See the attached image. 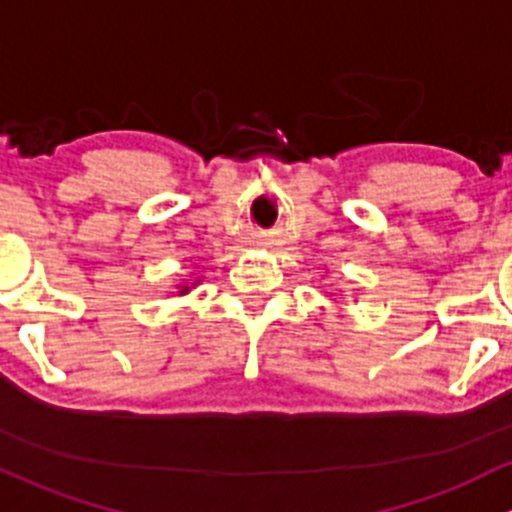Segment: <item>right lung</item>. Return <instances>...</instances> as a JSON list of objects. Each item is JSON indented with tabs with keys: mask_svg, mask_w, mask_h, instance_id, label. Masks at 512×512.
I'll return each instance as SVG.
<instances>
[{
	"mask_svg": "<svg viewBox=\"0 0 512 512\" xmlns=\"http://www.w3.org/2000/svg\"><path fill=\"white\" fill-rule=\"evenodd\" d=\"M199 281H202V278H194L192 283H179V286H177V295H187L189 291H192L194 286H199Z\"/></svg>",
	"mask_w": 512,
	"mask_h": 512,
	"instance_id": "add662e5",
	"label": "right lung"
}]
</instances>
